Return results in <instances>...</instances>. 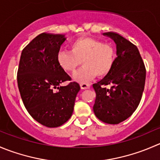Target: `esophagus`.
<instances>
[{"mask_svg":"<svg viewBox=\"0 0 160 160\" xmlns=\"http://www.w3.org/2000/svg\"><path fill=\"white\" fill-rule=\"evenodd\" d=\"M80 88H81V89L86 90V89H89L90 87H91V85L88 84V83H80Z\"/></svg>","mask_w":160,"mask_h":160,"instance_id":"esophagus-1","label":"esophagus"}]
</instances>
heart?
Instances as JSON below:
<instances>
[{
    "label": "heart",
    "instance_id": "1",
    "mask_svg": "<svg viewBox=\"0 0 160 160\" xmlns=\"http://www.w3.org/2000/svg\"><path fill=\"white\" fill-rule=\"evenodd\" d=\"M116 50L112 45L104 44L91 37L77 39L70 44L69 51H59L57 62L66 72H73L82 63L83 67L73 75L80 83H86L97 76L106 77L116 62Z\"/></svg>",
    "mask_w": 160,
    "mask_h": 160
}]
</instances>
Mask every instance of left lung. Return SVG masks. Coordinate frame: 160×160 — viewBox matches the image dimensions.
<instances>
[{
  "label": "left lung",
  "mask_w": 160,
  "mask_h": 160,
  "mask_svg": "<svg viewBox=\"0 0 160 160\" xmlns=\"http://www.w3.org/2000/svg\"><path fill=\"white\" fill-rule=\"evenodd\" d=\"M116 44V62L108 75L93 84L96 93L94 112L100 120L118 124L133 114L145 88L146 69L137 46L116 32L103 33ZM111 85L108 89L104 87Z\"/></svg>",
  "instance_id": "8db88e82"
}]
</instances>
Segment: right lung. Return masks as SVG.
Returning <instances> with one entry per match:
<instances>
[{
  "instance_id": "right-lung-1",
  "label": "right lung",
  "mask_w": 160,
  "mask_h": 160,
  "mask_svg": "<svg viewBox=\"0 0 160 160\" xmlns=\"http://www.w3.org/2000/svg\"><path fill=\"white\" fill-rule=\"evenodd\" d=\"M62 34L43 32L22 50L17 82L20 95L30 116L48 128L64 124L73 112L80 87L71 80L57 62V54L66 41ZM57 88L58 92H54Z\"/></svg>"
}]
</instances>
